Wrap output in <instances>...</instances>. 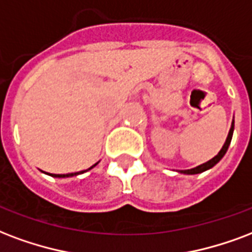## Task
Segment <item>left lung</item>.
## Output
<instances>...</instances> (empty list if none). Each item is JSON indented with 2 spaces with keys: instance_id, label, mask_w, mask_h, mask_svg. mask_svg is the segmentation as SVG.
Listing matches in <instances>:
<instances>
[{
  "instance_id": "obj_1",
  "label": "left lung",
  "mask_w": 252,
  "mask_h": 252,
  "mask_svg": "<svg viewBox=\"0 0 252 252\" xmlns=\"http://www.w3.org/2000/svg\"><path fill=\"white\" fill-rule=\"evenodd\" d=\"M233 132H234V123H233V126H231V129H230V132H228V136H227V139H226V143H224V145L222 147V149H220V153H218L216 157H213L210 161H207V162H205V164L199 165V166H197V168L189 169V170H181V173H185V174H197V173H202V172H205V170H207V169L213 168V166H214V165H216L217 162H218V161H220V158L224 156V153L227 152L228 145H230V143H231Z\"/></svg>"
}]
</instances>
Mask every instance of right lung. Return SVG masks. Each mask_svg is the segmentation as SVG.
I'll use <instances>...</instances> for the list:
<instances>
[{"label": "right lung", "mask_w": 252, "mask_h": 252, "mask_svg": "<svg viewBox=\"0 0 252 252\" xmlns=\"http://www.w3.org/2000/svg\"><path fill=\"white\" fill-rule=\"evenodd\" d=\"M95 165H92L90 169L94 168ZM90 169H88V170H90ZM84 172H87V170H82V172H76V173H68V174H53V176L54 177H72V176H76V174H80V173H84Z\"/></svg>", "instance_id": "obj_1"}]
</instances>
